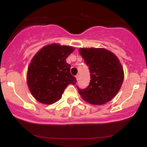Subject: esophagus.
Wrapping results in <instances>:
<instances>
[{
    "label": "esophagus",
    "mask_w": 147,
    "mask_h": 147,
    "mask_svg": "<svg viewBox=\"0 0 147 147\" xmlns=\"http://www.w3.org/2000/svg\"><path fill=\"white\" fill-rule=\"evenodd\" d=\"M76 79H77V80L78 81L79 79V75H76Z\"/></svg>",
    "instance_id": "esophagus-1"
}]
</instances>
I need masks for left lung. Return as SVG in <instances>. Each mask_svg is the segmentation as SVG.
<instances>
[{
  "instance_id": "8db88e82",
  "label": "left lung",
  "mask_w": 147,
  "mask_h": 147,
  "mask_svg": "<svg viewBox=\"0 0 147 147\" xmlns=\"http://www.w3.org/2000/svg\"><path fill=\"white\" fill-rule=\"evenodd\" d=\"M90 75L89 85L84 89L77 86L82 97L92 104H104L119 90L124 80V71L117 57L104 48H80Z\"/></svg>"
}]
</instances>
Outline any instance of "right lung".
<instances>
[{
  "label": "right lung",
  "instance_id": "1",
  "mask_svg": "<svg viewBox=\"0 0 147 147\" xmlns=\"http://www.w3.org/2000/svg\"><path fill=\"white\" fill-rule=\"evenodd\" d=\"M74 50L71 46L54 43L43 47L33 57L27 81L30 92L38 102L53 104L61 99L69 84L77 83L65 60Z\"/></svg>",
  "mask_w": 147,
  "mask_h": 147
}]
</instances>
